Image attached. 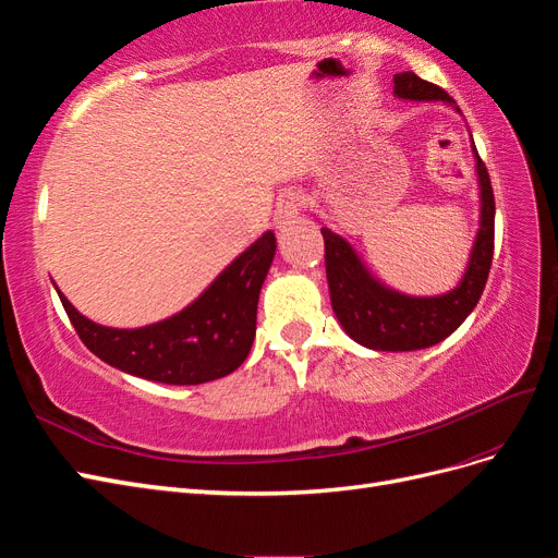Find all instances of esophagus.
Wrapping results in <instances>:
<instances>
[{"mask_svg": "<svg viewBox=\"0 0 558 558\" xmlns=\"http://www.w3.org/2000/svg\"><path fill=\"white\" fill-rule=\"evenodd\" d=\"M300 207H302V197L293 191H286L279 195L277 207H275V221L279 230H289L300 221Z\"/></svg>", "mask_w": 558, "mask_h": 558, "instance_id": "esophagus-1", "label": "esophagus"}]
</instances>
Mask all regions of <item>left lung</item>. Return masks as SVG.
Returning <instances> with one entry per match:
<instances>
[{
    "label": "left lung",
    "mask_w": 558,
    "mask_h": 558,
    "mask_svg": "<svg viewBox=\"0 0 558 558\" xmlns=\"http://www.w3.org/2000/svg\"><path fill=\"white\" fill-rule=\"evenodd\" d=\"M393 95L410 102H442L456 113L453 99L414 72L393 76ZM472 140V134H470ZM480 189V228L459 283L440 295H410L373 275L361 253L342 234L320 228L326 242V277L332 312L353 342L373 351L428 349L459 328L477 307L494 258L496 202L486 167L470 142Z\"/></svg>",
    "instance_id": "8db88e82"
}]
</instances>
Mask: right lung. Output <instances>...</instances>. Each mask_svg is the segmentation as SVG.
<instances>
[{"label": "right lung", "instance_id": "obj_1", "mask_svg": "<svg viewBox=\"0 0 558 558\" xmlns=\"http://www.w3.org/2000/svg\"><path fill=\"white\" fill-rule=\"evenodd\" d=\"M277 253L272 230L246 246L189 307L142 328H109L83 316L56 286L62 307L97 359L132 377L195 386L238 369L256 337L258 295Z\"/></svg>", "mask_w": 558, "mask_h": 558}]
</instances>
